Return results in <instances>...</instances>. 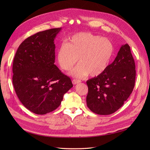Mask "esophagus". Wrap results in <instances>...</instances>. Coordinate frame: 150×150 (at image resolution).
Returning <instances> with one entry per match:
<instances>
[{
	"instance_id": "1",
	"label": "esophagus",
	"mask_w": 150,
	"mask_h": 150,
	"mask_svg": "<svg viewBox=\"0 0 150 150\" xmlns=\"http://www.w3.org/2000/svg\"><path fill=\"white\" fill-rule=\"evenodd\" d=\"M72 84L75 85V84H77L81 83V81L77 80V79H73V80L72 81Z\"/></svg>"
}]
</instances>
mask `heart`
Masks as SVG:
<instances>
[{"label":"heart","instance_id":"obj_1","mask_svg":"<svg viewBox=\"0 0 150 150\" xmlns=\"http://www.w3.org/2000/svg\"><path fill=\"white\" fill-rule=\"evenodd\" d=\"M113 53L114 46L110 40L83 32L71 35L59 47L56 59L61 69L69 71L78 58L79 64L70 74L75 78L88 74L95 77L107 69Z\"/></svg>","mask_w":150,"mask_h":150}]
</instances>
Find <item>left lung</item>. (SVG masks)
Instances as JSON below:
<instances>
[{
  "instance_id": "8db88e82",
  "label": "left lung",
  "mask_w": 150,
  "mask_h": 150,
  "mask_svg": "<svg viewBox=\"0 0 150 150\" xmlns=\"http://www.w3.org/2000/svg\"><path fill=\"white\" fill-rule=\"evenodd\" d=\"M135 78V63L130 47L128 44L122 45L115 61L104 72L86 81L88 107L100 115L115 112L132 93Z\"/></svg>"
}]
</instances>
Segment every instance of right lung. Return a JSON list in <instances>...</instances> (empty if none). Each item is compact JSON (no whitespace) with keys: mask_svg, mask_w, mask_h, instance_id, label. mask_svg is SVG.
Listing matches in <instances>:
<instances>
[{"mask_svg":"<svg viewBox=\"0 0 150 150\" xmlns=\"http://www.w3.org/2000/svg\"><path fill=\"white\" fill-rule=\"evenodd\" d=\"M62 28L36 33L25 39L13 59L12 83L18 98L35 114L55 110L73 85L54 64V39Z\"/></svg>","mask_w":150,"mask_h":150,"instance_id":"add662e5","label":"right lung"}]
</instances>
